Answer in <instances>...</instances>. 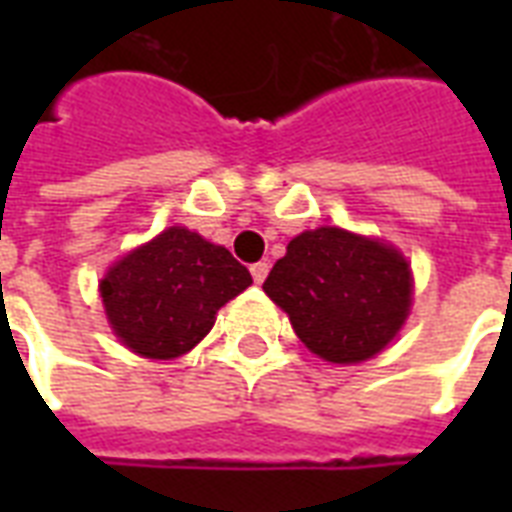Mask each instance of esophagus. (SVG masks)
<instances>
[{
    "mask_svg": "<svg viewBox=\"0 0 512 512\" xmlns=\"http://www.w3.org/2000/svg\"><path fill=\"white\" fill-rule=\"evenodd\" d=\"M249 271H252V279H255V284H263L265 276H268V271H271V265L265 263V260H260V263L252 265Z\"/></svg>",
    "mask_w": 512,
    "mask_h": 512,
    "instance_id": "1",
    "label": "esophagus"
}]
</instances>
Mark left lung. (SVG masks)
Listing matches in <instances>:
<instances>
[{
  "label": "left lung",
  "mask_w": 512,
  "mask_h": 512,
  "mask_svg": "<svg viewBox=\"0 0 512 512\" xmlns=\"http://www.w3.org/2000/svg\"><path fill=\"white\" fill-rule=\"evenodd\" d=\"M263 289L297 337L335 364L380 353L412 305L409 265L396 249L329 225L289 241Z\"/></svg>",
  "instance_id": "8db88e82"
}]
</instances>
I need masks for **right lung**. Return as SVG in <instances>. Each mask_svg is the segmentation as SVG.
Here are the masks:
<instances>
[{
    "label": "right lung",
    "instance_id": "1",
    "mask_svg": "<svg viewBox=\"0 0 512 512\" xmlns=\"http://www.w3.org/2000/svg\"><path fill=\"white\" fill-rule=\"evenodd\" d=\"M252 276L225 247L188 228H167L108 271L100 284L111 327L130 350L175 358L215 324Z\"/></svg>",
    "mask_w": 512,
    "mask_h": 512
}]
</instances>
